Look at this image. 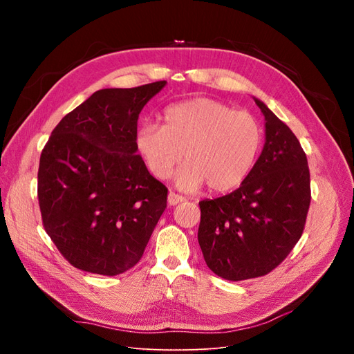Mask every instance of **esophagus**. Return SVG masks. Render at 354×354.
Segmentation results:
<instances>
[{
  "instance_id": "obj_1",
  "label": "esophagus",
  "mask_w": 354,
  "mask_h": 354,
  "mask_svg": "<svg viewBox=\"0 0 354 354\" xmlns=\"http://www.w3.org/2000/svg\"><path fill=\"white\" fill-rule=\"evenodd\" d=\"M185 199H186L185 196H180V195L174 194V192H169V194H168V205L174 207V205H177V203L183 202Z\"/></svg>"
}]
</instances>
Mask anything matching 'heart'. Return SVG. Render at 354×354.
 Here are the masks:
<instances>
[{
    "label": "heart",
    "mask_w": 354,
    "mask_h": 354,
    "mask_svg": "<svg viewBox=\"0 0 354 354\" xmlns=\"http://www.w3.org/2000/svg\"><path fill=\"white\" fill-rule=\"evenodd\" d=\"M164 125L138 128L136 145L149 171L168 178L181 162L177 185L196 190L208 185L223 194L241 186L263 147V128L248 112L212 99H192L168 106Z\"/></svg>",
    "instance_id": "heart-1"
}]
</instances>
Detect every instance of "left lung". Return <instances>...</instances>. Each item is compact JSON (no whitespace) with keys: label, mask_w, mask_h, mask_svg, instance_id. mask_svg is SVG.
Segmentation results:
<instances>
[{"label":"left lung","mask_w":354,"mask_h":354,"mask_svg":"<svg viewBox=\"0 0 354 354\" xmlns=\"http://www.w3.org/2000/svg\"><path fill=\"white\" fill-rule=\"evenodd\" d=\"M266 121V142L239 189L199 202L198 242L207 266L227 281L270 273L299 241L310 207L307 156L295 134L254 99Z\"/></svg>","instance_id":"8db88e82"}]
</instances>
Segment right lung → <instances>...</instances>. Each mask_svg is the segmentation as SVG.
<instances>
[{"instance_id":"add662e5","label":"right lung","mask_w":354,"mask_h":354,"mask_svg":"<svg viewBox=\"0 0 354 354\" xmlns=\"http://www.w3.org/2000/svg\"><path fill=\"white\" fill-rule=\"evenodd\" d=\"M165 84L95 91L42 149V226L80 270L115 276L131 269L167 208L168 189L149 173L136 145L138 115Z\"/></svg>"}]
</instances>
